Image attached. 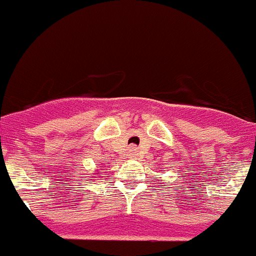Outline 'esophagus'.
I'll return each mask as SVG.
<instances>
[{
	"mask_svg": "<svg viewBox=\"0 0 256 256\" xmlns=\"http://www.w3.org/2000/svg\"><path fill=\"white\" fill-rule=\"evenodd\" d=\"M130 156H132V158H135V156H136V148H130Z\"/></svg>",
	"mask_w": 256,
	"mask_h": 256,
	"instance_id": "obj_1",
	"label": "esophagus"
}]
</instances>
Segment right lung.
<instances>
[{
    "label": "right lung",
    "instance_id": "1",
    "mask_svg": "<svg viewBox=\"0 0 256 256\" xmlns=\"http://www.w3.org/2000/svg\"><path fill=\"white\" fill-rule=\"evenodd\" d=\"M92 177H95V176H92Z\"/></svg>",
    "mask_w": 256,
    "mask_h": 256
}]
</instances>
